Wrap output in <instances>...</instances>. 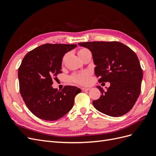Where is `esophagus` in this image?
I'll return each mask as SVG.
<instances>
[{
	"instance_id": "esophagus-1",
	"label": "esophagus",
	"mask_w": 156,
	"mask_h": 156,
	"mask_svg": "<svg viewBox=\"0 0 156 156\" xmlns=\"http://www.w3.org/2000/svg\"><path fill=\"white\" fill-rule=\"evenodd\" d=\"M90 89V88H82V90H83V92H85V91L89 90Z\"/></svg>"
}]
</instances>
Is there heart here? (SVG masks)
I'll list each match as a JSON object with an SVG mask.
<instances>
[{"mask_svg":"<svg viewBox=\"0 0 156 156\" xmlns=\"http://www.w3.org/2000/svg\"><path fill=\"white\" fill-rule=\"evenodd\" d=\"M87 51H89L87 49H84V48L81 49L79 50L78 55H79L83 54L84 53H86V52H87ZM72 79L75 82H76L79 84H86L89 81V73L87 72H83L81 73L77 74V75H74Z\"/></svg>","mask_w":156,"mask_h":156,"instance_id":"b5f03b06","label":"heart"}]
</instances>
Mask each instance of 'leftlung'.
I'll return each instance as SVG.
<instances>
[{
	"label": "left lung",
	"mask_w": 156,
	"mask_h": 156,
	"mask_svg": "<svg viewBox=\"0 0 156 156\" xmlns=\"http://www.w3.org/2000/svg\"><path fill=\"white\" fill-rule=\"evenodd\" d=\"M79 45L90 51L94 73L99 82H109L105 91L97 86L101 95L93 101L98 111L108 116L118 117L126 114L137 100L143 80V70L137 56L129 48L118 41H92Z\"/></svg>",
	"instance_id": "8db88e82"
}]
</instances>
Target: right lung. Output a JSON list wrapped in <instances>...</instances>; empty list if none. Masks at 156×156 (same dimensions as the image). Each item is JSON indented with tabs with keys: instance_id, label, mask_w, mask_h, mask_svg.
<instances>
[{
	"instance_id": "1",
	"label": "right lung",
	"mask_w": 156,
	"mask_h": 156,
	"mask_svg": "<svg viewBox=\"0 0 156 156\" xmlns=\"http://www.w3.org/2000/svg\"><path fill=\"white\" fill-rule=\"evenodd\" d=\"M75 44L41 45L29 52L18 69L20 93L29 109L37 117L56 120L72 109L75 96L81 90L65 86L62 90L53 88V79L62 73L64 55Z\"/></svg>"
}]
</instances>
